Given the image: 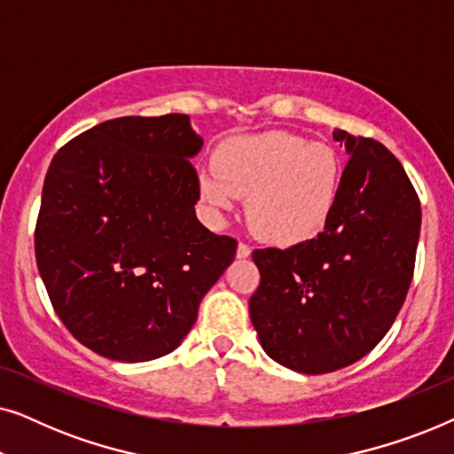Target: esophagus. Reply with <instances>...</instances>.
Instances as JSON below:
<instances>
[{
    "instance_id": "34e87169",
    "label": "esophagus",
    "mask_w": 454,
    "mask_h": 454,
    "mask_svg": "<svg viewBox=\"0 0 454 454\" xmlns=\"http://www.w3.org/2000/svg\"><path fill=\"white\" fill-rule=\"evenodd\" d=\"M252 254V250H250V246L247 244H239L238 246V258H247Z\"/></svg>"
}]
</instances>
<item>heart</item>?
Returning <instances> with one entry per match:
<instances>
[{"instance_id": "1", "label": "heart", "mask_w": 454, "mask_h": 454, "mask_svg": "<svg viewBox=\"0 0 454 454\" xmlns=\"http://www.w3.org/2000/svg\"><path fill=\"white\" fill-rule=\"evenodd\" d=\"M339 154L325 142L289 132H264L229 140L216 153V167L198 171L200 200L223 221L247 196L246 219L258 238L291 246L326 225L337 204Z\"/></svg>"}]
</instances>
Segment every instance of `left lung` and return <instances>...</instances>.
<instances>
[{"instance_id": "1", "label": "left lung", "mask_w": 454, "mask_h": 454, "mask_svg": "<svg viewBox=\"0 0 454 454\" xmlns=\"http://www.w3.org/2000/svg\"><path fill=\"white\" fill-rule=\"evenodd\" d=\"M349 154L318 238L254 250L260 287L250 320L266 356L300 374H328L380 343L405 301L421 207L380 142L333 129Z\"/></svg>"}]
</instances>
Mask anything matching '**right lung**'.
I'll list each match as a JSON object with an SVG mask.
<instances>
[{
  "label": "right lung",
  "instance_id": "1",
  "mask_svg": "<svg viewBox=\"0 0 454 454\" xmlns=\"http://www.w3.org/2000/svg\"><path fill=\"white\" fill-rule=\"evenodd\" d=\"M204 140L182 114L117 117L49 165L36 264L59 320L84 347L138 364L179 347L238 241L198 221L190 160Z\"/></svg>",
  "mask_w": 454,
  "mask_h": 454
}]
</instances>
